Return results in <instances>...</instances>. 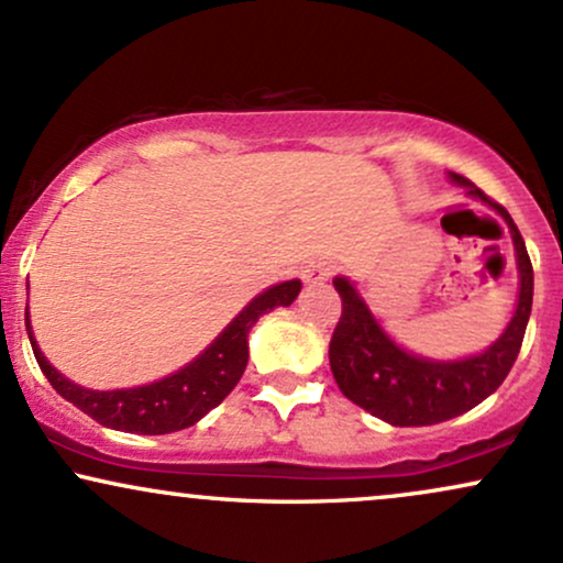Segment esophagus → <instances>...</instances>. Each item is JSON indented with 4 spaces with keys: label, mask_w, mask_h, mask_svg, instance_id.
Returning a JSON list of instances; mask_svg holds the SVG:
<instances>
[{
    "label": "esophagus",
    "mask_w": 563,
    "mask_h": 563,
    "mask_svg": "<svg viewBox=\"0 0 563 563\" xmlns=\"http://www.w3.org/2000/svg\"><path fill=\"white\" fill-rule=\"evenodd\" d=\"M331 275H333V267L328 262H309L307 267L301 269L303 283H309V286H320V283H325Z\"/></svg>",
    "instance_id": "esophagus-1"
}]
</instances>
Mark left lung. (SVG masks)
Here are the masks:
<instances>
[{
	"label": "left lung",
	"instance_id": "8db88e82",
	"mask_svg": "<svg viewBox=\"0 0 563 563\" xmlns=\"http://www.w3.org/2000/svg\"><path fill=\"white\" fill-rule=\"evenodd\" d=\"M450 177L452 183L466 187L468 196L493 206L508 222L521 277L519 303L508 328L487 352L455 363H437V360L416 357L394 344L352 283L346 277H335L333 286L341 296V318L328 349L333 378L346 399L391 426L442 423L484 402L506 380L519 357L529 312H532L534 275L519 228L508 211L484 196L474 183L461 174Z\"/></svg>",
	"mask_w": 563,
	"mask_h": 563
}]
</instances>
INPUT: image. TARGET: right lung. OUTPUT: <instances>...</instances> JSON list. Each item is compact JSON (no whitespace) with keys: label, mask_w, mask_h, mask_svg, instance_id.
I'll return each instance as SVG.
<instances>
[{"label":"right lung","mask_w":563,"mask_h":563,"mask_svg":"<svg viewBox=\"0 0 563 563\" xmlns=\"http://www.w3.org/2000/svg\"><path fill=\"white\" fill-rule=\"evenodd\" d=\"M299 290V280L267 288L190 365L156 380V384L137 386V389H84V386L68 380L47 363V357L34 341V333H31L29 309H25V331H29L38 367H42V373L63 399L74 402L81 412H87L89 418H95L100 426H108V429L156 437L198 423L211 407H217L235 389L245 371V363H249V331L254 328V322L269 309L294 303Z\"/></svg>","instance_id":"1"}]
</instances>
